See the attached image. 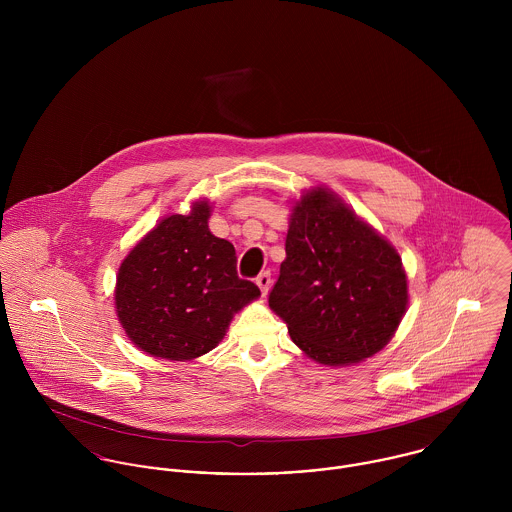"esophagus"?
I'll return each mask as SVG.
<instances>
[{"mask_svg": "<svg viewBox=\"0 0 512 512\" xmlns=\"http://www.w3.org/2000/svg\"><path fill=\"white\" fill-rule=\"evenodd\" d=\"M256 286L260 288L262 295H266L268 290H270V286H272V280H270V272H264V274H260V276L256 278Z\"/></svg>", "mask_w": 512, "mask_h": 512, "instance_id": "esophagus-1", "label": "esophagus"}]
</instances>
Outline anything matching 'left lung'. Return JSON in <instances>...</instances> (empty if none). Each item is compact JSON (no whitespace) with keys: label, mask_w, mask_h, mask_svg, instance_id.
I'll use <instances>...</instances> for the list:
<instances>
[{"label":"left lung","mask_w":512,"mask_h":512,"mask_svg":"<svg viewBox=\"0 0 512 512\" xmlns=\"http://www.w3.org/2000/svg\"><path fill=\"white\" fill-rule=\"evenodd\" d=\"M293 343L315 363L357 365L394 337L408 278L398 250L327 187L295 201L270 292Z\"/></svg>","instance_id":"8db88e82"}]
</instances>
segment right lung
Here are the masks:
<instances>
[{
    "label": "right lung",
    "mask_w": 512,
    "mask_h": 512,
    "mask_svg": "<svg viewBox=\"0 0 512 512\" xmlns=\"http://www.w3.org/2000/svg\"><path fill=\"white\" fill-rule=\"evenodd\" d=\"M211 203L167 215L122 260L114 303L128 339L146 355L193 361L213 351L242 307L260 297L236 274L234 246L209 230Z\"/></svg>",
    "instance_id": "1"
}]
</instances>
